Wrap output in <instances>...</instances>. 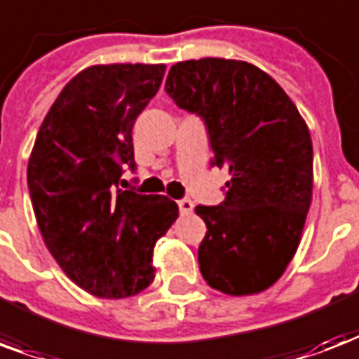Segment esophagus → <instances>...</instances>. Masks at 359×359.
Here are the masks:
<instances>
[{
	"instance_id": "1",
	"label": "esophagus",
	"mask_w": 359,
	"mask_h": 359,
	"mask_svg": "<svg viewBox=\"0 0 359 359\" xmlns=\"http://www.w3.org/2000/svg\"><path fill=\"white\" fill-rule=\"evenodd\" d=\"M179 210H180V215H182V216L190 215L191 210H194V201H191V199H180Z\"/></svg>"
}]
</instances>
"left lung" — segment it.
I'll list each match as a JSON object with an SVG mask.
<instances>
[{
	"label": "left lung",
	"mask_w": 359,
	"mask_h": 359,
	"mask_svg": "<svg viewBox=\"0 0 359 359\" xmlns=\"http://www.w3.org/2000/svg\"><path fill=\"white\" fill-rule=\"evenodd\" d=\"M165 92L203 118L212 165L231 175L222 203L196 207L207 224L199 271L222 294H259L294 258L311 207L307 124L275 79L241 60L179 62L169 69Z\"/></svg>",
	"instance_id": "8db88e82"
}]
</instances>
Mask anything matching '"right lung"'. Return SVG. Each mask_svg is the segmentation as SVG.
Wrapping results in <instances>:
<instances>
[{
	"mask_svg": "<svg viewBox=\"0 0 359 359\" xmlns=\"http://www.w3.org/2000/svg\"><path fill=\"white\" fill-rule=\"evenodd\" d=\"M163 73V64L81 71L52 103L27 161V188L48 252L97 297L143 292L154 280L156 241L179 216L173 199L118 188L122 168L135 171L131 130Z\"/></svg>",
	"mask_w": 359,
	"mask_h": 359,
	"instance_id": "add662e5",
	"label": "right lung"
}]
</instances>
